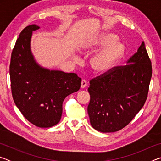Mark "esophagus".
Here are the masks:
<instances>
[{
  "instance_id": "obj_1",
  "label": "esophagus",
  "mask_w": 161,
  "mask_h": 161,
  "mask_svg": "<svg viewBox=\"0 0 161 161\" xmlns=\"http://www.w3.org/2000/svg\"><path fill=\"white\" fill-rule=\"evenodd\" d=\"M86 86H87V83H86V80H81V89H84V88H85V87H86Z\"/></svg>"
}]
</instances>
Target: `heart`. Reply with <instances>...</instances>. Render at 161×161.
Returning a JSON list of instances; mask_svg holds the SVG:
<instances>
[{"label":"heart","instance_id":"heart-1","mask_svg":"<svg viewBox=\"0 0 161 161\" xmlns=\"http://www.w3.org/2000/svg\"><path fill=\"white\" fill-rule=\"evenodd\" d=\"M99 53L90 59V66L95 74L102 75L107 74L118 63L125 53V47L118 40L115 34L107 32L100 35L94 39L87 40L81 45L80 52L82 53H89L102 47ZM78 61V58H75Z\"/></svg>","mask_w":161,"mask_h":161}]
</instances>
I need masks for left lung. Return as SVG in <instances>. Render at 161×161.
Masks as SVG:
<instances>
[{"mask_svg": "<svg viewBox=\"0 0 161 161\" xmlns=\"http://www.w3.org/2000/svg\"><path fill=\"white\" fill-rule=\"evenodd\" d=\"M151 76V62L142 42L126 65L92 80L87 108L92 126L112 133L127 126L146 102Z\"/></svg>", "mask_w": 161, "mask_h": 161, "instance_id": "left-lung-1", "label": "left lung"}]
</instances>
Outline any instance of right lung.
Returning a JSON list of instances; mask_svg holds the SVG:
<instances>
[{
    "instance_id": "1",
    "label": "right lung",
    "mask_w": 161,
    "mask_h": 161,
    "mask_svg": "<svg viewBox=\"0 0 161 161\" xmlns=\"http://www.w3.org/2000/svg\"><path fill=\"white\" fill-rule=\"evenodd\" d=\"M38 29L28 25L19 35L10 59V83L13 100L24 117L37 127L50 128L60 121L65 97L80 89L81 80L75 73L37 63L31 42L32 32Z\"/></svg>"
}]
</instances>
